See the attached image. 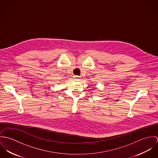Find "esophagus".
<instances>
[{
    "label": "esophagus",
    "instance_id": "1",
    "mask_svg": "<svg viewBox=\"0 0 158 158\" xmlns=\"http://www.w3.org/2000/svg\"><path fill=\"white\" fill-rule=\"evenodd\" d=\"M74 78H75V80H80V77H78V76H75L74 77Z\"/></svg>",
    "mask_w": 158,
    "mask_h": 158
}]
</instances>
